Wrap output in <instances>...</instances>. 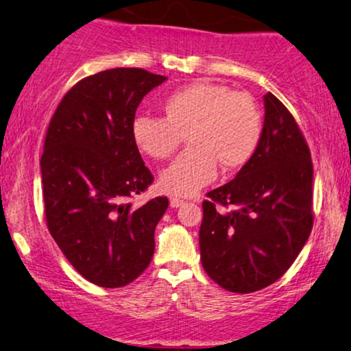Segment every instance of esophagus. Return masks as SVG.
Here are the masks:
<instances>
[{
    "label": "esophagus",
    "instance_id": "esophagus-1",
    "mask_svg": "<svg viewBox=\"0 0 351 351\" xmlns=\"http://www.w3.org/2000/svg\"><path fill=\"white\" fill-rule=\"evenodd\" d=\"M170 206L173 208H178L181 206H184V201H183V199H178V197H170Z\"/></svg>",
    "mask_w": 351,
    "mask_h": 351
}]
</instances>
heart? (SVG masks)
Returning <instances> with one entry per match:
<instances>
[{"label":"heart","instance_id":"obj_1","mask_svg":"<svg viewBox=\"0 0 351 351\" xmlns=\"http://www.w3.org/2000/svg\"><path fill=\"white\" fill-rule=\"evenodd\" d=\"M163 118L137 117L131 124L132 143L155 160L170 157L183 136L189 149L163 168L162 191L191 197L225 170L246 165L263 136V114L247 94L214 82L189 84L171 92L162 104Z\"/></svg>","mask_w":351,"mask_h":351}]
</instances>
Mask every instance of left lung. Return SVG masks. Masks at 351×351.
Segmentation results:
<instances>
[{
    "mask_svg": "<svg viewBox=\"0 0 351 351\" xmlns=\"http://www.w3.org/2000/svg\"><path fill=\"white\" fill-rule=\"evenodd\" d=\"M264 108L263 136L251 160L202 202V267L233 293H252L278 280L313 228L308 144L287 106L270 92ZM217 203L235 210L220 213Z\"/></svg>",
    "mask_w": 351,
    "mask_h": 351,
    "instance_id": "left-lung-1",
    "label": "left lung"
}]
</instances>
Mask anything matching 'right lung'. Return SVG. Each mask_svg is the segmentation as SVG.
I'll return each mask as SVG.
<instances>
[{
	"instance_id": "1",
	"label": "right lung",
	"mask_w": 351,
	"mask_h": 351,
	"mask_svg": "<svg viewBox=\"0 0 351 351\" xmlns=\"http://www.w3.org/2000/svg\"><path fill=\"white\" fill-rule=\"evenodd\" d=\"M165 76L139 68L101 71L63 97L40 160L47 225L71 265L104 288L124 287L147 269L155 227L168 207H134L154 176L132 143L136 110Z\"/></svg>"
}]
</instances>
